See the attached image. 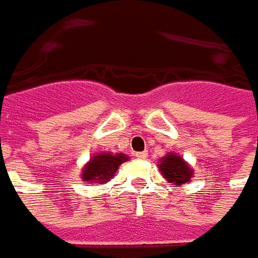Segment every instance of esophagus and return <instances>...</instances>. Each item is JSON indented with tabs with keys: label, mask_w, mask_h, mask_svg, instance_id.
<instances>
[{
	"label": "esophagus",
	"mask_w": 258,
	"mask_h": 258,
	"mask_svg": "<svg viewBox=\"0 0 258 258\" xmlns=\"http://www.w3.org/2000/svg\"><path fill=\"white\" fill-rule=\"evenodd\" d=\"M135 156H136L138 159H145V158H148V154H146V152H138Z\"/></svg>",
	"instance_id": "1"
}]
</instances>
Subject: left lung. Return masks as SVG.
Returning <instances> with one entry per match:
<instances>
[{
  "label": "left lung",
  "instance_id": "obj_1",
  "mask_svg": "<svg viewBox=\"0 0 258 258\" xmlns=\"http://www.w3.org/2000/svg\"><path fill=\"white\" fill-rule=\"evenodd\" d=\"M159 169L164 178L169 183L181 186L183 183H188L192 179V169L191 166L183 161L179 155L169 152L159 161Z\"/></svg>",
  "mask_w": 258,
  "mask_h": 258
}]
</instances>
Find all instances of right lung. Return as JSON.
Masks as SVG:
<instances>
[{
    "label": "right lung",
    "instance_id": "1",
    "mask_svg": "<svg viewBox=\"0 0 258 258\" xmlns=\"http://www.w3.org/2000/svg\"><path fill=\"white\" fill-rule=\"evenodd\" d=\"M129 158L124 154H99L94 155L93 158L85 165L82 171V179L90 183H104L107 182L117 168L126 162Z\"/></svg>",
    "mask_w": 258,
    "mask_h": 258
}]
</instances>
